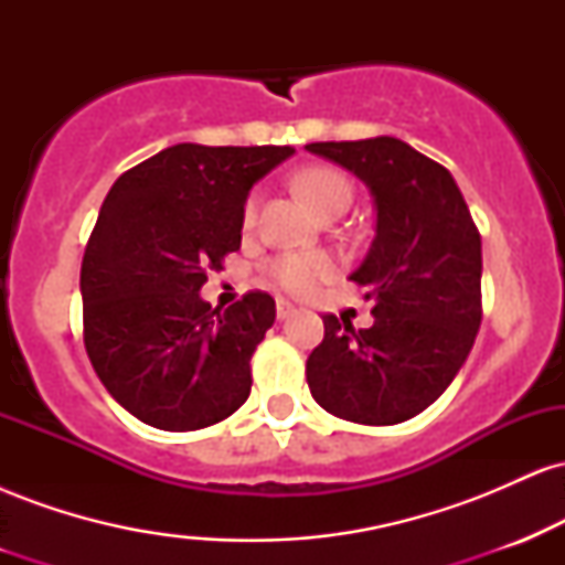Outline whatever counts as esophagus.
Returning a JSON list of instances; mask_svg holds the SVG:
<instances>
[{"label": "esophagus", "mask_w": 565, "mask_h": 565, "mask_svg": "<svg viewBox=\"0 0 565 565\" xmlns=\"http://www.w3.org/2000/svg\"><path fill=\"white\" fill-rule=\"evenodd\" d=\"M291 313H295V305H291L289 300H284V297H278V300H276V316H278V321L289 319Z\"/></svg>", "instance_id": "1"}]
</instances>
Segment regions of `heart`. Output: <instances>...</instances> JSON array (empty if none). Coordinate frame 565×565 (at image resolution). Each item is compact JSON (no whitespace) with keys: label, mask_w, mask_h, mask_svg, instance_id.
Returning <instances> with one entry per match:
<instances>
[{"label":"heart","mask_w":565,"mask_h":565,"mask_svg":"<svg viewBox=\"0 0 565 565\" xmlns=\"http://www.w3.org/2000/svg\"><path fill=\"white\" fill-rule=\"evenodd\" d=\"M295 188L305 199V204L319 215L332 210L334 204H342V201L350 204V199H353V188H350L345 174L329 170V167H308V170L297 172ZM255 206L257 199L252 196L244 206L246 223H252V217H255ZM332 274L334 263L323 252H291V255L278 257L274 263V278L295 295H308Z\"/></svg>","instance_id":"b5f03b06"}]
</instances>
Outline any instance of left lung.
Returning <instances> with one entry per match:
<instances>
[{"label":"left lung","mask_w":565,"mask_h":565,"mask_svg":"<svg viewBox=\"0 0 565 565\" xmlns=\"http://www.w3.org/2000/svg\"><path fill=\"white\" fill-rule=\"evenodd\" d=\"M353 172L374 201V238L350 281L374 300V323L323 316L308 355L316 404L359 425L425 412L468 359L481 327V236L451 172L391 135L310 142Z\"/></svg>","instance_id":"obj_1"}]
</instances>
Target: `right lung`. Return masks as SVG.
<instances>
[{
    "label": "right lung",
    "mask_w": 565,
    "mask_h": 565,
    "mask_svg": "<svg viewBox=\"0 0 565 565\" xmlns=\"http://www.w3.org/2000/svg\"><path fill=\"white\" fill-rule=\"evenodd\" d=\"M291 153L178 142L108 191L82 260L84 345L106 391L140 423L199 430L249 398V361L276 300L249 291L220 313L199 291L206 270L242 246L252 185Z\"/></svg>",
    "instance_id": "right-lung-1"
}]
</instances>
